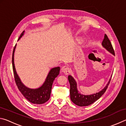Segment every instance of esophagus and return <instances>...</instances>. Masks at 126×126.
Instances as JSON below:
<instances>
[{"label": "esophagus", "mask_w": 126, "mask_h": 126, "mask_svg": "<svg viewBox=\"0 0 126 126\" xmlns=\"http://www.w3.org/2000/svg\"><path fill=\"white\" fill-rule=\"evenodd\" d=\"M61 71L64 74H65V75H68V74H69L70 73V72H71V69H70L68 67H67V66L65 65L62 68Z\"/></svg>", "instance_id": "1"}]
</instances>
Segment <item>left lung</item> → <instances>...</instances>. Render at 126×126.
Here are the masks:
<instances>
[{"label": "left lung", "mask_w": 126, "mask_h": 126, "mask_svg": "<svg viewBox=\"0 0 126 126\" xmlns=\"http://www.w3.org/2000/svg\"><path fill=\"white\" fill-rule=\"evenodd\" d=\"M102 44L103 47L105 48L108 51H109L110 53H111L113 55H115L114 51L111 43H110V39H108L107 35L106 34L104 35V39L102 41ZM68 78L70 83V95H71V101L76 105L81 107L90 105L98 99L107 90L110 81L111 80V78H110L106 86L98 93L86 95L80 94V93H78L77 89L76 82L71 76H68Z\"/></svg>", "instance_id": "1"}]
</instances>
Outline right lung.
<instances>
[{
  "mask_svg": "<svg viewBox=\"0 0 126 126\" xmlns=\"http://www.w3.org/2000/svg\"><path fill=\"white\" fill-rule=\"evenodd\" d=\"M24 31L21 34L18 40L24 34ZM15 46L12 55V66L13 70L14 77L16 83L17 87L22 94L28 101L34 104H43L46 103L50 98L51 90L52 88V84L55 78L59 75L60 68L59 67L53 68L50 70L48 73L45 82L44 84L38 89H30L25 87L22 82L18 74H16L14 63V53L16 48Z\"/></svg>",
  "mask_w": 126,
  "mask_h": 126,
  "instance_id": "1",
  "label": "right lung"
}]
</instances>
